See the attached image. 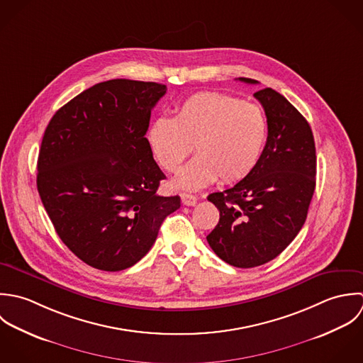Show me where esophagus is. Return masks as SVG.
<instances>
[{"label":"esophagus","instance_id":"34e87169","mask_svg":"<svg viewBox=\"0 0 363 363\" xmlns=\"http://www.w3.org/2000/svg\"><path fill=\"white\" fill-rule=\"evenodd\" d=\"M181 199H182V203L185 206H195L196 205V196L195 195H191V194H181Z\"/></svg>","mask_w":363,"mask_h":363}]
</instances>
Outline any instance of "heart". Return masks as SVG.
Instances as JSON below:
<instances>
[{
    "instance_id": "obj_1",
    "label": "heart",
    "mask_w": 363,
    "mask_h": 363,
    "mask_svg": "<svg viewBox=\"0 0 363 363\" xmlns=\"http://www.w3.org/2000/svg\"><path fill=\"white\" fill-rule=\"evenodd\" d=\"M267 138L268 121L258 105L220 92L189 96L174 118H157L147 132L154 158L168 172H177L195 145L198 155L172 181L191 191L218 178L223 184L244 179L258 164Z\"/></svg>"
}]
</instances>
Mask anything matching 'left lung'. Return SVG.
<instances>
[{"instance_id": "8db88e82", "label": "left lung", "mask_w": 363, "mask_h": 363, "mask_svg": "<svg viewBox=\"0 0 363 363\" xmlns=\"http://www.w3.org/2000/svg\"><path fill=\"white\" fill-rule=\"evenodd\" d=\"M254 96L268 121L262 155L244 179L208 196L220 218L206 240L218 258L237 268L264 265L289 245L306 221L315 188V145L308 122L272 88Z\"/></svg>"}]
</instances>
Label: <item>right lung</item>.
<instances>
[{
	"label": "right lung",
	"mask_w": 363,
	"mask_h": 363,
	"mask_svg": "<svg viewBox=\"0 0 363 363\" xmlns=\"http://www.w3.org/2000/svg\"><path fill=\"white\" fill-rule=\"evenodd\" d=\"M164 84L109 79L85 89L49 122L38 191L56 233L81 261L122 271L152 247L181 198L160 196L165 178L145 139Z\"/></svg>",
	"instance_id": "add662e5"
}]
</instances>
